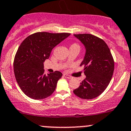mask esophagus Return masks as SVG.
<instances>
[{"label":"esophagus","mask_w":131,"mask_h":131,"mask_svg":"<svg viewBox=\"0 0 131 131\" xmlns=\"http://www.w3.org/2000/svg\"><path fill=\"white\" fill-rule=\"evenodd\" d=\"M64 77H65L66 78H67V79H72V76L71 75H68V74H64Z\"/></svg>","instance_id":"esophagus-1"}]
</instances>
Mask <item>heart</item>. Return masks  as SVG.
<instances>
[{"label":"heart","mask_w":131,"mask_h":131,"mask_svg":"<svg viewBox=\"0 0 131 131\" xmlns=\"http://www.w3.org/2000/svg\"><path fill=\"white\" fill-rule=\"evenodd\" d=\"M71 47H76V48H79V45H78V44H76V43H74L71 45L70 48Z\"/></svg>","instance_id":"heart-1"}]
</instances>
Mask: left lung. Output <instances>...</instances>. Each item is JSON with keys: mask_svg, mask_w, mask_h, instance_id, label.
Masks as SVG:
<instances>
[{"mask_svg": "<svg viewBox=\"0 0 131 131\" xmlns=\"http://www.w3.org/2000/svg\"><path fill=\"white\" fill-rule=\"evenodd\" d=\"M86 49L83 61L86 78L74 93L80 98L91 100L100 96L107 89L114 70V61L110 49L104 41L89 34H74Z\"/></svg>", "mask_w": 131, "mask_h": 131, "instance_id": "obj_1", "label": "left lung"}]
</instances>
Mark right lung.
<instances>
[{
	"instance_id": "1",
	"label": "right lung",
	"mask_w": 131,
	"mask_h": 131,
	"mask_svg": "<svg viewBox=\"0 0 131 131\" xmlns=\"http://www.w3.org/2000/svg\"><path fill=\"white\" fill-rule=\"evenodd\" d=\"M70 35L37 32L20 44L13 62L14 74L19 87L27 96L42 100L53 94L63 74L56 71L46 75L43 63L49 58L52 49Z\"/></svg>"
}]
</instances>
